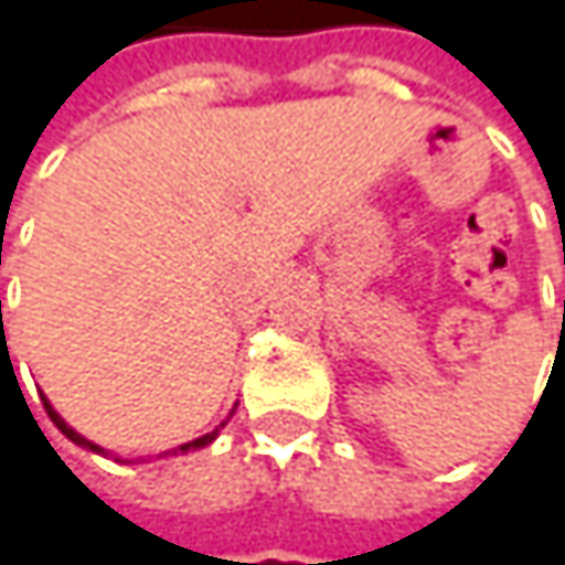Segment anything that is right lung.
Masks as SVG:
<instances>
[{
  "label": "right lung",
  "mask_w": 565,
  "mask_h": 565,
  "mask_svg": "<svg viewBox=\"0 0 565 565\" xmlns=\"http://www.w3.org/2000/svg\"><path fill=\"white\" fill-rule=\"evenodd\" d=\"M43 402H46V412H50L53 425H56V428H60V431H63V435H66L70 441H76L79 449H89V452H106V449H99V446H96V441H89L86 435H79V431H76V428H73V425H70V422H66V418H63V415H60V412H56V408L50 405V398H46V395H43ZM234 408H237V405H234ZM231 415H234V412H231ZM231 415H227V418H231ZM224 425H227V422H221V425H217L214 431L200 435V438H193V441H183V446H177V449H167V452H160V456H186V452H196V449H204V446H211V441L217 438V431H221ZM106 456H109V452H106Z\"/></svg>",
  "instance_id": "obj_1"
}]
</instances>
